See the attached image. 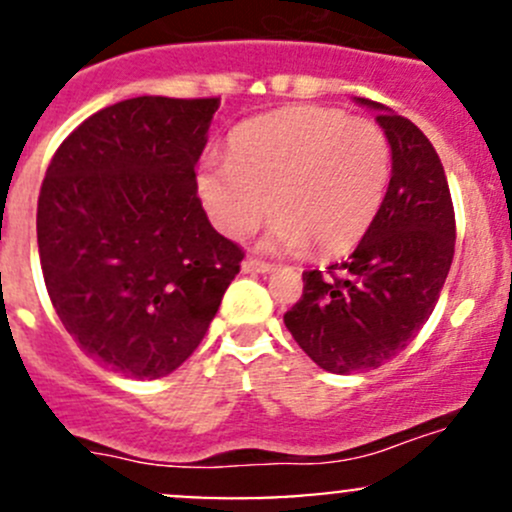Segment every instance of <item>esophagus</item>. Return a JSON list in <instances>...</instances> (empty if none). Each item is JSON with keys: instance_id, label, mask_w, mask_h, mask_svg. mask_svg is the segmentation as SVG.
Masks as SVG:
<instances>
[{"instance_id": "1", "label": "esophagus", "mask_w": 512, "mask_h": 512, "mask_svg": "<svg viewBox=\"0 0 512 512\" xmlns=\"http://www.w3.org/2000/svg\"><path fill=\"white\" fill-rule=\"evenodd\" d=\"M275 270V265L272 262H265V260H245L242 262V272H260V275H267V272Z\"/></svg>"}]
</instances>
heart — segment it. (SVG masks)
Masks as SVG:
<instances>
[{
	"mask_svg": "<svg viewBox=\"0 0 512 512\" xmlns=\"http://www.w3.org/2000/svg\"><path fill=\"white\" fill-rule=\"evenodd\" d=\"M391 143L374 121L339 108L292 106L232 131L227 160H205L198 193L227 237L280 215L270 247L339 255L366 235L391 180ZM273 203L270 204L269 200Z\"/></svg>",
	"mask_w": 512,
	"mask_h": 512,
	"instance_id": "obj_1",
	"label": "heart"
}]
</instances>
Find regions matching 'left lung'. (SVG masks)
Returning <instances> with one entry per match:
<instances>
[{"mask_svg": "<svg viewBox=\"0 0 512 512\" xmlns=\"http://www.w3.org/2000/svg\"><path fill=\"white\" fill-rule=\"evenodd\" d=\"M391 143L384 205L344 262L302 275L285 324L304 354L332 374L369 371L404 352L431 317L456 245V213L441 158L421 128L381 103Z\"/></svg>", "mask_w": 512, "mask_h": 512, "instance_id": "left-lung-1", "label": "left lung"}]
</instances>
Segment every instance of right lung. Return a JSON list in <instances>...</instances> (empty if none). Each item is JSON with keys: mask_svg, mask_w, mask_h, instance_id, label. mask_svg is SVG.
Instances as JSON below:
<instances>
[{"mask_svg": "<svg viewBox=\"0 0 512 512\" xmlns=\"http://www.w3.org/2000/svg\"><path fill=\"white\" fill-rule=\"evenodd\" d=\"M220 98L138 96L56 148L36 205L46 292L79 349L158 379L198 349L245 257L210 225L195 165Z\"/></svg>", "mask_w": 512, "mask_h": 512, "instance_id": "add662e5", "label": "right lung"}]
</instances>
